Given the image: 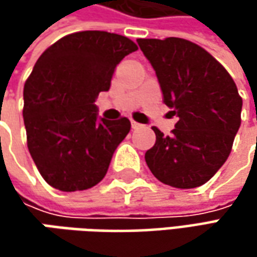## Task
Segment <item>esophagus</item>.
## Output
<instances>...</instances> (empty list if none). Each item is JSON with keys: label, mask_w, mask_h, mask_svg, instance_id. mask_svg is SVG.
Returning a JSON list of instances; mask_svg holds the SVG:
<instances>
[{"label": "esophagus", "mask_w": 257, "mask_h": 257, "mask_svg": "<svg viewBox=\"0 0 257 257\" xmlns=\"http://www.w3.org/2000/svg\"><path fill=\"white\" fill-rule=\"evenodd\" d=\"M132 127H133L134 130H136V128H140V127H142V124L136 123V121H133V120H132Z\"/></svg>", "instance_id": "obj_1"}]
</instances>
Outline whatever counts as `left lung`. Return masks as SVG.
Instances as JSON below:
<instances>
[{
  "instance_id": "left-lung-1",
  "label": "left lung",
  "mask_w": 257,
  "mask_h": 257,
  "mask_svg": "<svg viewBox=\"0 0 257 257\" xmlns=\"http://www.w3.org/2000/svg\"><path fill=\"white\" fill-rule=\"evenodd\" d=\"M156 71L163 103L179 117L170 136L154 127L146 163L156 179L177 189L209 182L232 152L240 127L242 98L230 74L192 41L139 38Z\"/></svg>"
}]
</instances>
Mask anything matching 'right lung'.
Here are the masks:
<instances>
[{
    "label": "right lung",
    "instance_id": "add662e5",
    "mask_svg": "<svg viewBox=\"0 0 257 257\" xmlns=\"http://www.w3.org/2000/svg\"><path fill=\"white\" fill-rule=\"evenodd\" d=\"M137 45L123 35L81 31L47 48L24 85L27 144L44 180L61 192L104 179L130 120L98 117L95 100L110 90L117 64Z\"/></svg>",
    "mask_w": 257,
    "mask_h": 257
}]
</instances>
